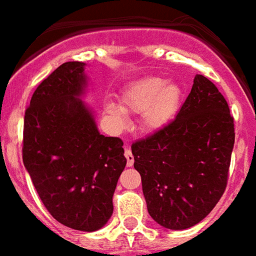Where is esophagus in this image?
I'll return each mask as SVG.
<instances>
[{"mask_svg":"<svg viewBox=\"0 0 256 256\" xmlns=\"http://www.w3.org/2000/svg\"><path fill=\"white\" fill-rule=\"evenodd\" d=\"M124 156L126 158V165L128 166H132L134 162V154H132V150L130 149H126V152H124Z\"/></svg>","mask_w":256,"mask_h":256,"instance_id":"34e87169","label":"esophagus"}]
</instances>
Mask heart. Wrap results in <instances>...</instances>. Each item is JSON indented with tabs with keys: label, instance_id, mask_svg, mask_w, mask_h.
<instances>
[{
	"label": "heart",
	"instance_id": "obj_1",
	"mask_svg": "<svg viewBox=\"0 0 256 256\" xmlns=\"http://www.w3.org/2000/svg\"><path fill=\"white\" fill-rule=\"evenodd\" d=\"M182 90L174 82L160 76L142 78L130 83L122 95V108L107 103L104 111L116 124L124 122V112L141 114V124L146 130H158L168 126L178 112Z\"/></svg>",
	"mask_w": 256,
	"mask_h": 256
}]
</instances>
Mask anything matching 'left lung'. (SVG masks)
<instances>
[{
  "instance_id": "left-lung-1",
  "label": "left lung",
  "mask_w": 256,
  "mask_h": 256,
  "mask_svg": "<svg viewBox=\"0 0 256 256\" xmlns=\"http://www.w3.org/2000/svg\"><path fill=\"white\" fill-rule=\"evenodd\" d=\"M234 140L228 102L196 75L174 120L132 144L149 216L169 230L200 224L226 189Z\"/></svg>"
}]
</instances>
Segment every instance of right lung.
I'll list each match as a JSON object with an SVG mask.
<instances>
[{
  "label": "right lung",
  "instance_id": "add662e5",
  "mask_svg": "<svg viewBox=\"0 0 256 256\" xmlns=\"http://www.w3.org/2000/svg\"><path fill=\"white\" fill-rule=\"evenodd\" d=\"M83 62H66L36 87L24 112L22 158L44 208L59 224L96 232L114 212L112 197L126 165L122 141L100 134L80 99Z\"/></svg>",
  "mask_w": 256,
  "mask_h": 256
}]
</instances>
